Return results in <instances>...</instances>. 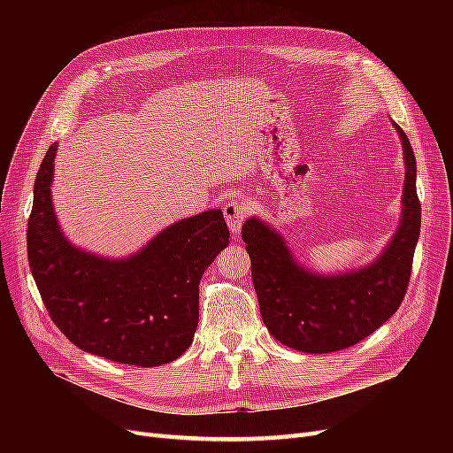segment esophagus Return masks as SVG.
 Returning <instances> with one entry per match:
<instances>
[{
    "instance_id": "esophagus-1",
    "label": "esophagus",
    "mask_w": 453,
    "mask_h": 453,
    "mask_svg": "<svg viewBox=\"0 0 453 453\" xmlns=\"http://www.w3.org/2000/svg\"><path fill=\"white\" fill-rule=\"evenodd\" d=\"M222 211H224V217H226L229 231L233 234H239L242 229L246 214H248V207L239 200H229L224 203Z\"/></svg>"
}]
</instances>
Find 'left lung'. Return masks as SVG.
<instances>
[{"label":"left lung","instance_id":"left-lung-1","mask_svg":"<svg viewBox=\"0 0 453 453\" xmlns=\"http://www.w3.org/2000/svg\"><path fill=\"white\" fill-rule=\"evenodd\" d=\"M395 130L406 165L402 217L372 263L334 275L318 273L297 263L282 234L268 222L257 217L244 222L242 241L251 258L260 316L282 345L311 354L352 347L382 326L406 296L420 233V202L413 149L398 125Z\"/></svg>","mask_w":453,"mask_h":453}]
</instances>
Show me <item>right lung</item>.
I'll use <instances>...</instances> for the list:
<instances>
[{"instance_id":"1","label":"right lung","mask_w":453,"mask_h":453,"mask_svg":"<svg viewBox=\"0 0 453 453\" xmlns=\"http://www.w3.org/2000/svg\"><path fill=\"white\" fill-rule=\"evenodd\" d=\"M58 142L35 181L27 227L29 266L64 336L101 358L156 367L190 347L198 326V284L229 244L220 209L159 231L137 253L108 258L71 244L57 220L51 185Z\"/></svg>"}]
</instances>
